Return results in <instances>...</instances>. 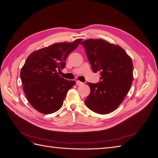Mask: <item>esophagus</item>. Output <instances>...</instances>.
Masks as SVG:
<instances>
[{"label":"esophagus","mask_w":158,"mask_h":158,"mask_svg":"<svg viewBox=\"0 0 158 158\" xmlns=\"http://www.w3.org/2000/svg\"><path fill=\"white\" fill-rule=\"evenodd\" d=\"M83 83L81 82V81H76V85H83Z\"/></svg>","instance_id":"esophagus-1"}]
</instances>
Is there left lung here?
<instances>
[{
	"label": "left lung",
	"mask_w": 158,
	"mask_h": 158,
	"mask_svg": "<svg viewBox=\"0 0 158 158\" xmlns=\"http://www.w3.org/2000/svg\"><path fill=\"white\" fill-rule=\"evenodd\" d=\"M94 73L100 72L98 83H87L90 92L85 102L92 111L101 114L111 113L123 102L129 92L133 77V62L118 45L102 39L81 42Z\"/></svg>",
	"instance_id": "obj_1"
}]
</instances>
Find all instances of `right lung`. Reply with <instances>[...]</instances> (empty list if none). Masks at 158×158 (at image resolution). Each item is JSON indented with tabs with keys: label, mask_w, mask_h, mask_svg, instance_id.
<instances>
[{
	"label": "right lung",
	"mask_w": 158,
	"mask_h": 158,
	"mask_svg": "<svg viewBox=\"0 0 158 158\" xmlns=\"http://www.w3.org/2000/svg\"><path fill=\"white\" fill-rule=\"evenodd\" d=\"M81 41L55 43L34 51L27 58L21 79L28 101L38 111L51 114L62 107L68 91L75 82L61 77L57 69L66 66V58Z\"/></svg>",
	"instance_id": "1"
}]
</instances>
